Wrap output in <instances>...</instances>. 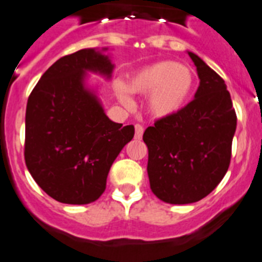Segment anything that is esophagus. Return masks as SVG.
<instances>
[{"label":"esophagus","mask_w":262,"mask_h":262,"mask_svg":"<svg viewBox=\"0 0 262 262\" xmlns=\"http://www.w3.org/2000/svg\"><path fill=\"white\" fill-rule=\"evenodd\" d=\"M134 129H136V138H138V140H140V138L142 137V134H144V126L140 124H136Z\"/></svg>","instance_id":"1"}]
</instances>
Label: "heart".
Masks as SVG:
<instances>
[{
    "label": "heart",
    "mask_w": 262,
    "mask_h": 262,
    "mask_svg": "<svg viewBox=\"0 0 262 262\" xmlns=\"http://www.w3.org/2000/svg\"><path fill=\"white\" fill-rule=\"evenodd\" d=\"M194 74L186 66L172 60H162L134 72L128 80V90L124 84H116V93L125 105H132L128 91L146 96L147 108L156 117H170L187 105L194 91Z\"/></svg>",
    "instance_id": "1"
}]
</instances>
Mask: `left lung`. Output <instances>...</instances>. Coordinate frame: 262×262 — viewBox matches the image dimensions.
<instances>
[{
    "mask_svg": "<svg viewBox=\"0 0 262 262\" xmlns=\"http://www.w3.org/2000/svg\"><path fill=\"white\" fill-rule=\"evenodd\" d=\"M188 55L200 79L195 99L144 133L150 188L170 204L194 203L215 190L229 167L237 122L224 80L199 56Z\"/></svg>",
    "mask_w": 262,
    "mask_h": 262,
    "instance_id": "left-lung-1",
    "label": "left lung"
}]
</instances>
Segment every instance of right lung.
I'll return each instance as SVG.
<instances>
[{
	"mask_svg": "<svg viewBox=\"0 0 262 262\" xmlns=\"http://www.w3.org/2000/svg\"><path fill=\"white\" fill-rule=\"evenodd\" d=\"M87 71L111 77L113 64L96 50H79L56 60L27 100L25 162L38 186L66 204L99 199L111 166L134 136L133 125L109 120L85 88Z\"/></svg>",
	"mask_w": 262,
	"mask_h": 262,
	"instance_id": "right-lung-1",
	"label": "right lung"
}]
</instances>
